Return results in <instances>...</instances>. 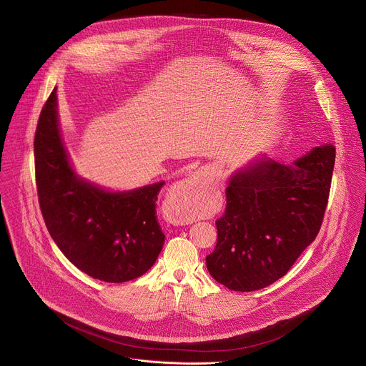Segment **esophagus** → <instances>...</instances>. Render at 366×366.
Returning a JSON list of instances; mask_svg holds the SVG:
<instances>
[{"label": "esophagus", "instance_id": "34e87169", "mask_svg": "<svg viewBox=\"0 0 366 366\" xmlns=\"http://www.w3.org/2000/svg\"><path fill=\"white\" fill-rule=\"evenodd\" d=\"M174 200L179 207H191V206H202V210H209L214 206V195L206 182V178L202 171L195 172L188 179L178 184L174 189ZM187 213H179L178 219L181 223H188L195 220V216Z\"/></svg>", "mask_w": 366, "mask_h": 366}]
</instances>
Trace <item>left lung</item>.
<instances>
[{
	"label": "left lung",
	"mask_w": 366,
	"mask_h": 366,
	"mask_svg": "<svg viewBox=\"0 0 366 366\" xmlns=\"http://www.w3.org/2000/svg\"><path fill=\"white\" fill-rule=\"evenodd\" d=\"M335 146L315 147L293 164L259 159L232 177L217 244L206 257L212 277L252 292L283 277L317 238L328 203Z\"/></svg>",
	"instance_id": "8db88e82"
}]
</instances>
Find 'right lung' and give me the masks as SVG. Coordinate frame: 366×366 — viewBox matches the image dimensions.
<instances>
[{"label":"right lung","instance_id":"1","mask_svg":"<svg viewBox=\"0 0 366 366\" xmlns=\"http://www.w3.org/2000/svg\"><path fill=\"white\" fill-rule=\"evenodd\" d=\"M35 174L49 235L79 270L122 283L143 276L154 264L164 244L156 216L164 182L117 194L77 178L59 136L55 89L35 132Z\"/></svg>","mask_w":366,"mask_h":366}]
</instances>
